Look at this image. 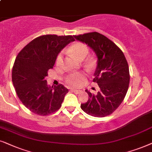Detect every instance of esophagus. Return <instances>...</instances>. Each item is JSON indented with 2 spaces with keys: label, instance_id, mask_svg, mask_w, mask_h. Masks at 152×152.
<instances>
[{
  "label": "esophagus",
  "instance_id": "esophagus-1",
  "mask_svg": "<svg viewBox=\"0 0 152 152\" xmlns=\"http://www.w3.org/2000/svg\"><path fill=\"white\" fill-rule=\"evenodd\" d=\"M72 90L73 92H74L75 94H79V93L81 92V91H80V90H76V89H72V90Z\"/></svg>",
  "mask_w": 152,
  "mask_h": 152
}]
</instances>
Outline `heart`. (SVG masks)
<instances>
[{"instance_id":"obj_1","label":"heart","mask_w":152,"mask_h":152,"mask_svg":"<svg viewBox=\"0 0 152 152\" xmlns=\"http://www.w3.org/2000/svg\"><path fill=\"white\" fill-rule=\"evenodd\" d=\"M69 51L74 55L78 60H83L86 58L89 53V48L86 44L82 42H76L69 48ZM63 51L60 52L56 58V64L61 66L63 62ZM86 80V75L84 73L75 72L67 76L66 81L72 86L79 87L84 83Z\"/></svg>"}]
</instances>
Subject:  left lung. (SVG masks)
Returning a JSON list of instances; mask_svg holds the SVG:
<instances>
[{
  "label": "left lung",
  "mask_w": 152,
  "mask_h": 152,
  "mask_svg": "<svg viewBox=\"0 0 152 152\" xmlns=\"http://www.w3.org/2000/svg\"><path fill=\"white\" fill-rule=\"evenodd\" d=\"M74 37L90 46L98 58L93 82L98 84L100 90L94 94L86 90L89 99L80 108L94 117L112 114L122 104L129 88L130 75L126 58L114 42L97 32Z\"/></svg>",
  "instance_id": "obj_1"
}]
</instances>
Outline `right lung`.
<instances>
[{"mask_svg": "<svg viewBox=\"0 0 152 152\" xmlns=\"http://www.w3.org/2000/svg\"><path fill=\"white\" fill-rule=\"evenodd\" d=\"M74 40L72 35L39 36L17 55L12 79L19 99L31 112L45 116L61 107L68 89L62 84L48 87L45 77L61 50Z\"/></svg>", "mask_w": 152, "mask_h": 152, "instance_id": "add662e5", "label": "right lung"}]
</instances>
